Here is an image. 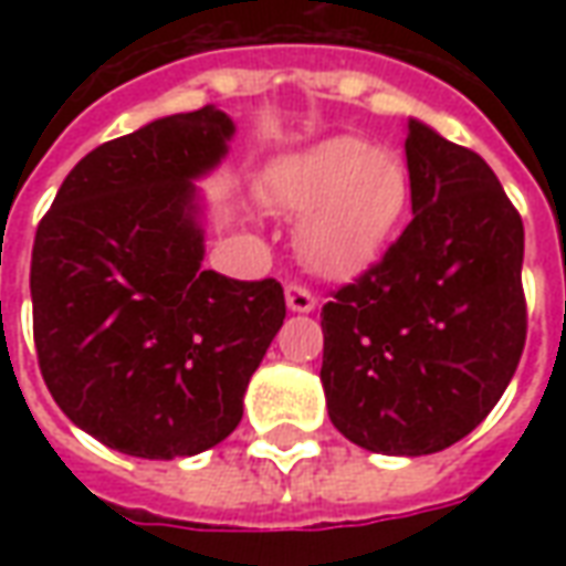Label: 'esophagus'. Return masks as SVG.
I'll return each mask as SVG.
<instances>
[{
  "instance_id": "esophagus-1",
  "label": "esophagus",
  "mask_w": 566,
  "mask_h": 566,
  "mask_svg": "<svg viewBox=\"0 0 566 566\" xmlns=\"http://www.w3.org/2000/svg\"><path fill=\"white\" fill-rule=\"evenodd\" d=\"M284 300H287V308H291V312H312V308H315V294L296 282H291L284 287Z\"/></svg>"
}]
</instances>
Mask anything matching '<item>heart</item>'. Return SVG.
Returning <instances> with one entry per match:
<instances>
[{
  "label": "heart",
  "instance_id": "obj_1",
  "mask_svg": "<svg viewBox=\"0 0 566 566\" xmlns=\"http://www.w3.org/2000/svg\"><path fill=\"white\" fill-rule=\"evenodd\" d=\"M409 166L391 148L355 136L291 154L263 178V197L303 218L296 245L321 275H355L379 258L409 209Z\"/></svg>",
  "mask_w": 566,
  "mask_h": 566
}]
</instances>
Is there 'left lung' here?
<instances>
[{"instance_id": "left-lung-1", "label": "left lung", "mask_w": 566, "mask_h": 566, "mask_svg": "<svg viewBox=\"0 0 566 566\" xmlns=\"http://www.w3.org/2000/svg\"><path fill=\"white\" fill-rule=\"evenodd\" d=\"M412 221L321 308L333 427L379 454H433L497 406L522 360L524 227L475 150L409 120Z\"/></svg>"}]
</instances>
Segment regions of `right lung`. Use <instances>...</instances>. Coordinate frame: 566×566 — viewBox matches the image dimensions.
<instances>
[{
	"instance_id": "right-lung-1",
	"label": "right lung",
	"mask_w": 566,
	"mask_h": 566,
	"mask_svg": "<svg viewBox=\"0 0 566 566\" xmlns=\"http://www.w3.org/2000/svg\"><path fill=\"white\" fill-rule=\"evenodd\" d=\"M233 120L206 105L93 148L35 230L32 336L72 424L148 461L190 458L242 421V397L284 321L275 279L202 270L193 178Z\"/></svg>"
}]
</instances>
